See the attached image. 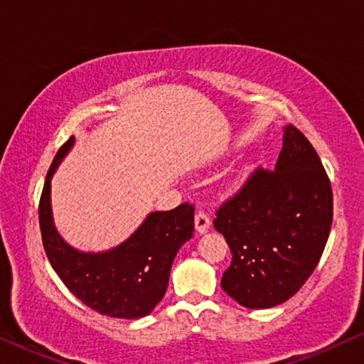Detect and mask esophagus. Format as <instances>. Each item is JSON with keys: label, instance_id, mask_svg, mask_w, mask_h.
<instances>
[{"label": "esophagus", "instance_id": "34e87169", "mask_svg": "<svg viewBox=\"0 0 364 364\" xmlns=\"http://www.w3.org/2000/svg\"><path fill=\"white\" fill-rule=\"evenodd\" d=\"M208 227H210V217H208L205 212L198 210L196 213V230H197V233H205L208 230Z\"/></svg>", "mask_w": 364, "mask_h": 364}]
</instances>
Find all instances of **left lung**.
I'll return each instance as SVG.
<instances>
[{
	"label": "left lung",
	"instance_id": "left-lung-1",
	"mask_svg": "<svg viewBox=\"0 0 364 364\" xmlns=\"http://www.w3.org/2000/svg\"><path fill=\"white\" fill-rule=\"evenodd\" d=\"M215 215L232 252L227 295L247 308L291 298L320 262L333 222L331 183L310 141L287 126L275 168H255Z\"/></svg>",
	"mask_w": 364,
	"mask_h": 364
}]
</instances>
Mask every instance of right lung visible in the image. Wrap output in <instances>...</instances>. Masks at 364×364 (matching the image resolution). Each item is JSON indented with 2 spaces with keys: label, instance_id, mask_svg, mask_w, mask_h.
<instances>
[{
  "label": "right lung",
  "instance_id": "obj_1",
  "mask_svg": "<svg viewBox=\"0 0 364 364\" xmlns=\"http://www.w3.org/2000/svg\"><path fill=\"white\" fill-rule=\"evenodd\" d=\"M74 144L64 142L49 167L39 200V227L48 260L74 296L101 315L112 318L146 316L168 285L178 248L193 235L192 203L167 212H152L131 238L112 250L84 253L59 237L51 212V178Z\"/></svg>",
  "mask_w": 364,
  "mask_h": 364
}]
</instances>
